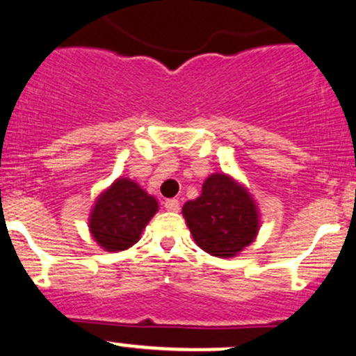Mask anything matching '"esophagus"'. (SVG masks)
Masks as SVG:
<instances>
[{"label":"esophagus","mask_w":356,"mask_h":356,"mask_svg":"<svg viewBox=\"0 0 356 356\" xmlns=\"http://www.w3.org/2000/svg\"><path fill=\"white\" fill-rule=\"evenodd\" d=\"M163 206H165L167 211H172V213H177V211L181 209V202H179L177 199H167V201L163 202Z\"/></svg>","instance_id":"esophagus-1"}]
</instances>
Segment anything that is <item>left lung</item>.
<instances>
[{
    "instance_id": "1",
    "label": "left lung",
    "mask_w": 356,
    "mask_h": 356,
    "mask_svg": "<svg viewBox=\"0 0 356 356\" xmlns=\"http://www.w3.org/2000/svg\"><path fill=\"white\" fill-rule=\"evenodd\" d=\"M182 214L197 247L220 259L243 252L260 229L259 208L252 194L222 172L206 179L201 196L187 201Z\"/></svg>"
}]
</instances>
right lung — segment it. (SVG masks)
<instances>
[{"label": "right lung", "instance_id": "add662e5", "mask_svg": "<svg viewBox=\"0 0 356 356\" xmlns=\"http://www.w3.org/2000/svg\"><path fill=\"white\" fill-rule=\"evenodd\" d=\"M157 211V199L131 179L118 177L97 196L89 216V232L103 250L121 252L140 240Z\"/></svg>", "mask_w": 356, "mask_h": 356}]
</instances>
